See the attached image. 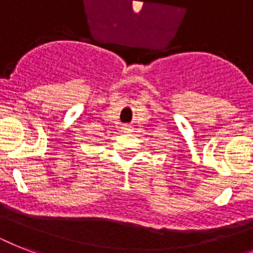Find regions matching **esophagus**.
<instances>
[{
    "instance_id": "esophagus-1",
    "label": "esophagus",
    "mask_w": 253,
    "mask_h": 253,
    "mask_svg": "<svg viewBox=\"0 0 253 253\" xmlns=\"http://www.w3.org/2000/svg\"><path fill=\"white\" fill-rule=\"evenodd\" d=\"M123 130H125V131H130L131 127L130 126H125V127H123Z\"/></svg>"
}]
</instances>
